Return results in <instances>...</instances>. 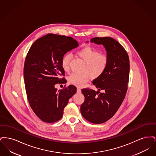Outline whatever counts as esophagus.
<instances>
[{"label":"esophagus","instance_id":"1","mask_svg":"<svg viewBox=\"0 0 156 156\" xmlns=\"http://www.w3.org/2000/svg\"><path fill=\"white\" fill-rule=\"evenodd\" d=\"M77 92L78 93H81V89H80V88H77Z\"/></svg>","mask_w":156,"mask_h":156}]
</instances>
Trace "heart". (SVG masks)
<instances>
[{"label":"heart","mask_w":156,"mask_h":156,"mask_svg":"<svg viewBox=\"0 0 156 156\" xmlns=\"http://www.w3.org/2000/svg\"><path fill=\"white\" fill-rule=\"evenodd\" d=\"M76 55L85 62L83 71L85 73L77 74L73 73L68 77V81L78 87H82L89 81V75L93 78H97L104 74L109 64L108 56L100 53L96 49L86 46L76 52ZM72 57L70 54H66L61 59V66L66 72L68 71Z\"/></svg>","instance_id":"heart-1"}]
</instances>
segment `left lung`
Here are the masks:
<instances>
[{"label": "left lung", "mask_w": 156, "mask_h": 156, "mask_svg": "<svg viewBox=\"0 0 156 156\" xmlns=\"http://www.w3.org/2000/svg\"><path fill=\"white\" fill-rule=\"evenodd\" d=\"M90 42L104 45L109 57V64L104 74L92 82L98 88L97 92L88 88L82 89L85 101L81 106V112L88 121L101 124L111 118L125 99L130 62L125 48L111 37H95Z\"/></svg>", "instance_id": "left-lung-1"}]
</instances>
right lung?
Masks as SVG:
<instances>
[{
  "instance_id": "add662e5",
  "label": "right lung",
  "mask_w": 156,
  "mask_h": 156,
  "mask_svg": "<svg viewBox=\"0 0 156 156\" xmlns=\"http://www.w3.org/2000/svg\"><path fill=\"white\" fill-rule=\"evenodd\" d=\"M78 43L71 37L48 34L37 39L27 54L24 66V80L30 107L42 121L55 122L62 117L64 108L76 92L72 85L65 89L55 88L66 83L61 59Z\"/></svg>"
}]
</instances>
